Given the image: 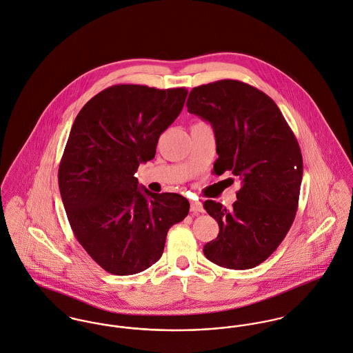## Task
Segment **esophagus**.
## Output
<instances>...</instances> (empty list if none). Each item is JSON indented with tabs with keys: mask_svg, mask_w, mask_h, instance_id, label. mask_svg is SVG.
<instances>
[{
	"mask_svg": "<svg viewBox=\"0 0 353 353\" xmlns=\"http://www.w3.org/2000/svg\"><path fill=\"white\" fill-rule=\"evenodd\" d=\"M190 210H192V213L202 212V203L199 201H196V199H192L190 201Z\"/></svg>",
	"mask_w": 353,
	"mask_h": 353,
	"instance_id": "esophagus-1",
	"label": "esophagus"
}]
</instances>
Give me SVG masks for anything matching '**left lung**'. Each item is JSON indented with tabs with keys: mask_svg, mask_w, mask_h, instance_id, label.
<instances>
[{
	"mask_svg": "<svg viewBox=\"0 0 353 353\" xmlns=\"http://www.w3.org/2000/svg\"><path fill=\"white\" fill-rule=\"evenodd\" d=\"M186 106L213 128L214 172L230 171L241 181L233 209L205 201L220 233L203 254L225 268H254L279 247L295 219L303 171L299 144L276 103L244 82L194 88Z\"/></svg>",
	"mask_w": 353,
	"mask_h": 353,
	"instance_id": "8db88e82",
	"label": "left lung"
}]
</instances>
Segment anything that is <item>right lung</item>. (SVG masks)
Wrapping results in <instances>:
<instances>
[{
	"label": "right lung",
	"instance_id": "right-lung-1",
	"mask_svg": "<svg viewBox=\"0 0 353 353\" xmlns=\"http://www.w3.org/2000/svg\"><path fill=\"white\" fill-rule=\"evenodd\" d=\"M185 88L114 85L78 113L59 164V190L71 229L105 271L133 275L161 259L168 229L189 201L151 192L134 172L155 158L161 133L183 109Z\"/></svg>",
	"mask_w": 353,
	"mask_h": 353
}]
</instances>
